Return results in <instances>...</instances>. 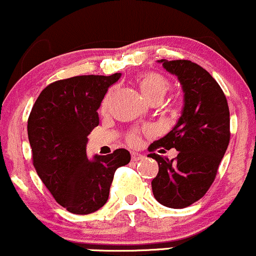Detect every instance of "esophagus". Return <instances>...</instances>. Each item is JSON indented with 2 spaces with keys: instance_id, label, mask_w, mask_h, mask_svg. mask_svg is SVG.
Returning a JSON list of instances; mask_svg holds the SVG:
<instances>
[{
  "instance_id": "1",
  "label": "esophagus",
  "mask_w": 256,
  "mask_h": 256,
  "mask_svg": "<svg viewBox=\"0 0 256 256\" xmlns=\"http://www.w3.org/2000/svg\"><path fill=\"white\" fill-rule=\"evenodd\" d=\"M144 155L140 154V152H132V160L133 162H139V160H143Z\"/></svg>"
}]
</instances>
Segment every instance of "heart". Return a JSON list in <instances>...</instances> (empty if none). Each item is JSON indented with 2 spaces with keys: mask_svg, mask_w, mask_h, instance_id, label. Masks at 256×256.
Masks as SVG:
<instances>
[{
  "mask_svg": "<svg viewBox=\"0 0 256 256\" xmlns=\"http://www.w3.org/2000/svg\"><path fill=\"white\" fill-rule=\"evenodd\" d=\"M136 82H138V88L140 90V92L143 94V96L146 97L148 101H152V100L160 97L162 98L164 94H166L168 90V82L164 76L159 75L156 72H146L144 75H140L136 78ZM110 94H107V97L104 101V108H106L110 104ZM128 142L132 146H136L139 143V136L138 134L133 133L128 136Z\"/></svg>",
  "mask_w": 256,
  "mask_h": 256,
  "instance_id": "b5f03b06",
  "label": "heart"
}]
</instances>
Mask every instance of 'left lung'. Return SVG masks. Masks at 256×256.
<instances>
[{
    "label": "left lung",
    "mask_w": 256,
    "mask_h": 256,
    "mask_svg": "<svg viewBox=\"0 0 256 256\" xmlns=\"http://www.w3.org/2000/svg\"><path fill=\"white\" fill-rule=\"evenodd\" d=\"M158 62L175 75L184 91V107L175 127L149 146L178 152L175 160L155 152L159 172L152 181L154 197L162 206L185 208L204 196L213 184L228 148L229 108L222 88L210 72L190 60Z\"/></svg>",
    "instance_id": "left-lung-1"
}]
</instances>
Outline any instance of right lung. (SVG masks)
<instances>
[{
  "instance_id": "1",
  "label": "right lung",
  "mask_w": 256,
  "mask_h": 256,
  "mask_svg": "<svg viewBox=\"0 0 256 256\" xmlns=\"http://www.w3.org/2000/svg\"><path fill=\"white\" fill-rule=\"evenodd\" d=\"M122 74L82 75L55 81L36 98L28 118V139L36 174L55 201L75 214L96 212L107 202L116 170L130 162L126 149L86 154L97 110Z\"/></svg>"
}]
</instances>
